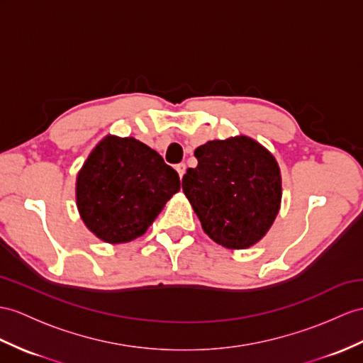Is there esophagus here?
Returning <instances> with one entry per match:
<instances>
[{
	"instance_id": "1",
	"label": "esophagus",
	"mask_w": 363,
	"mask_h": 363,
	"mask_svg": "<svg viewBox=\"0 0 363 363\" xmlns=\"http://www.w3.org/2000/svg\"><path fill=\"white\" fill-rule=\"evenodd\" d=\"M175 169H177V172H179L180 179H182V177L184 175V172H186V164H184V163H179V164L175 166Z\"/></svg>"
}]
</instances>
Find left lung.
Instances as JSON below:
<instances>
[{
	"label": "left lung",
	"instance_id": "left-lung-1",
	"mask_svg": "<svg viewBox=\"0 0 363 363\" xmlns=\"http://www.w3.org/2000/svg\"><path fill=\"white\" fill-rule=\"evenodd\" d=\"M194 155L199 164L183 175L182 186L203 231L231 250L257 243L280 208L281 180L276 158L243 135L208 141Z\"/></svg>",
	"mask_w": 363,
	"mask_h": 363
}]
</instances>
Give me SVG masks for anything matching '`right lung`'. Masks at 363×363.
Masks as SVG:
<instances>
[{
    "label": "right lung",
    "mask_w": 363,
    "mask_h": 363,
    "mask_svg": "<svg viewBox=\"0 0 363 363\" xmlns=\"http://www.w3.org/2000/svg\"><path fill=\"white\" fill-rule=\"evenodd\" d=\"M179 189V174L154 149L106 137L77 177V205L96 237L123 243L143 235Z\"/></svg>",
    "instance_id": "obj_1"
}]
</instances>
